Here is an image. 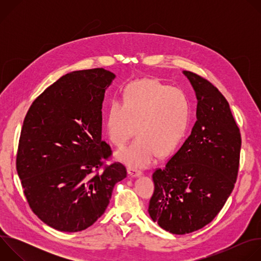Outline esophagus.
Wrapping results in <instances>:
<instances>
[{
  "label": "esophagus",
  "instance_id": "34e87169",
  "mask_svg": "<svg viewBox=\"0 0 261 261\" xmlns=\"http://www.w3.org/2000/svg\"><path fill=\"white\" fill-rule=\"evenodd\" d=\"M128 174H129L130 176H132V177H136V176L141 175V174H142V171H140V170H138V169H135V168L129 167V168H128Z\"/></svg>",
  "mask_w": 261,
  "mask_h": 261
}]
</instances>
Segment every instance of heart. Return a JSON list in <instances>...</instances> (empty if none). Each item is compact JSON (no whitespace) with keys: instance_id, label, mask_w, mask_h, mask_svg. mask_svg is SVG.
<instances>
[{"instance_id":"1","label":"heart","mask_w":261,"mask_h":261,"mask_svg":"<svg viewBox=\"0 0 261 261\" xmlns=\"http://www.w3.org/2000/svg\"><path fill=\"white\" fill-rule=\"evenodd\" d=\"M190 105L185 93L157 81L142 80L125 89L123 101L109 104L105 129L109 140L123 146L135 133L139 137L118 152L117 158L132 168L154 164L159 153L168 154L188 130Z\"/></svg>"}]
</instances>
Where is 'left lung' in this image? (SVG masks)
Listing matches in <instances>:
<instances>
[{"label":"left lung","instance_id":"8db88e82","mask_svg":"<svg viewBox=\"0 0 261 261\" xmlns=\"http://www.w3.org/2000/svg\"><path fill=\"white\" fill-rule=\"evenodd\" d=\"M197 98L190 136L163 168L153 173L148 214L173 234L196 231L219 214L231 194L242 137L225 97L207 80L184 71Z\"/></svg>","mask_w":261,"mask_h":261}]
</instances>
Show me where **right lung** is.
I'll return each mask as SVG.
<instances>
[{"mask_svg": "<svg viewBox=\"0 0 261 261\" xmlns=\"http://www.w3.org/2000/svg\"><path fill=\"white\" fill-rule=\"evenodd\" d=\"M116 77L103 68L74 71L44 90L24 118L16 170L34 214L65 232L82 231L104 214L126 167L105 164L102 102Z\"/></svg>", "mask_w": 261, "mask_h": 261, "instance_id": "1", "label": "right lung"}]
</instances>
